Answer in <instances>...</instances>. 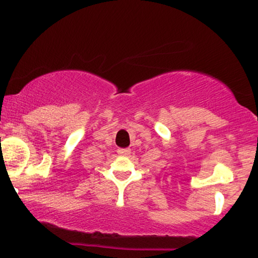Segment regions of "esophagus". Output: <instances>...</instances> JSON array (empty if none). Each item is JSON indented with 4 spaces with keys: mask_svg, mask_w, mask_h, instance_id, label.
I'll return each mask as SVG.
<instances>
[{
    "mask_svg": "<svg viewBox=\"0 0 258 258\" xmlns=\"http://www.w3.org/2000/svg\"><path fill=\"white\" fill-rule=\"evenodd\" d=\"M117 154L118 155H129L130 149H128V148H119V149L117 150Z\"/></svg>",
    "mask_w": 258,
    "mask_h": 258,
    "instance_id": "34e87169",
    "label": "esophagus"
}]
</instances>
